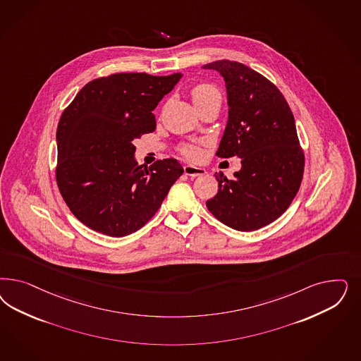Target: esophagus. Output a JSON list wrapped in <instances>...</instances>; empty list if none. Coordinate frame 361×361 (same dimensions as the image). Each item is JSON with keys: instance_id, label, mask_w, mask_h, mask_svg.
<instances>
[{"instance_id": "34e87169", "label": "esophagus", "mask_w": 361, "mask_h": 361, "mask_svg": "<svg viewBox=\"0 0 361 361\" xmlns=\"http://www.w3.org/2000/svg\"><path fill=\"white\" fill-rule=\"evenodd\" d=\"M185 170V174L188 176H199V175L206 174V170L203 167H198V166H194V164H186L183 167Z\"/></svg>"}]
</instances>
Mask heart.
Returning a JSON list of instances; mask_svg holds the SVG:
<instances>
[{
    "instance_id": "obj_1",
    "label": "heart",
    "mask_w": 361,
    "mask_h": 361,
    "mask_svg": "<svg viewBox=\"0 0 361 361\" xmlns=\"http://www.w3.org/2000/svg\"><path fill=\"white\" fill-rule=\"evenodd\" d=\"M190 97L197 109H199L200 106L209 104L211 101H215V99L221 101V93L209 83H199L197 86H194L190 92ZM182 150L188 157H198L199 155V147L195 145H185Z\"/></svg>"
}]
</instances>
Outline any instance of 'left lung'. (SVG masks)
Instances as JSON below:
<instances>
[{"instance_id": "8db88e82", "label": "left lung", "mask_w": 361, "mask_h": 361, "mask_svg": "<svg viewBox=\"0 0 361 361\" xmlns=\"http://www.w3.org/2000/svg\"><path fill=\"white\" fill-rule=\"evenodd\" d=\"M226 83L228 119L216 155L240 158L228 179L216 173L218 194L209 212L238 231H255L276 221L299 191L304 171L295 119L286 98L266 77L235 61L203 66Z\"/></svg>"}]
</instances>
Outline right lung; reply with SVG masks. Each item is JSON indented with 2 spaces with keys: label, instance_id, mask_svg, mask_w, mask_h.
<instances>
[{
  "label": "right lung",
  "instance_id": "add662e5",
  "mask_svg": "<svg viewBox=\"0 0 361 361\" xmlns=\"http://www.w3.org/2000/svg\"><path fill=\"white\" fill-rule=\"evenodd\" d=\"M182 73H119L89 82L57 128V185L74 216L109 236L135 233L152 219L183 167L174 158L143 169L134 140L155 130L152 110Z\"/></svg>",
  "mask_w": 361,
  "mask_h": 361
}]
</instances>
